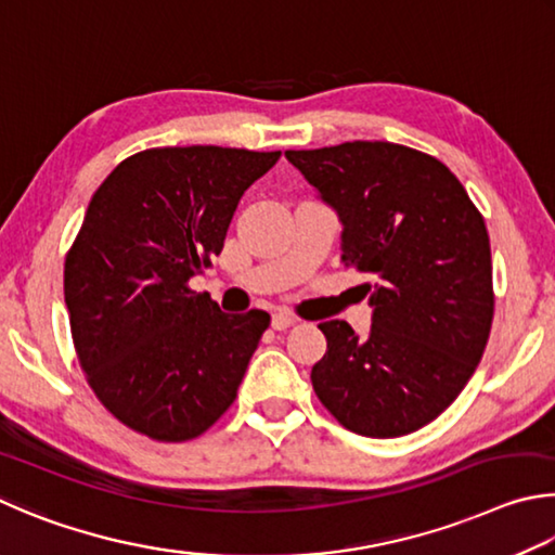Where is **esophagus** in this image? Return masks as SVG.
<instances>
[{
  "label": "esophagus",
  "instance_id": "obj_1",
  "mask_svg": "<svg viewBox=\"0 0 555 555\" xmlns=\"http://www.w3.org/2000/svg\"><path fill=\"white\" fill-rule=\"evenodd\" d=\"M297 322V317L295 314H289V312H275L272 314V328H275V332H285V328H289Z\"/></svg>",
  "mask_w": 555,
  "mask_h": 555
}]
</instances>
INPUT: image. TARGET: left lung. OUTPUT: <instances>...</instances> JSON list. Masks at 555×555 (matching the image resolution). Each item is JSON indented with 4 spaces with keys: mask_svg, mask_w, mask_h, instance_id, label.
I'll return each mask as SVG.
<instances>
[{
    "mask_svg": "<svg viewBox=\"0 0 555 555\" xmlns=\"http://www.w3.org/2000/svg\"><path fill=\"white\" fill-rule=\"evenodd\" d=\"M344 223V266L375 280L371 336L319 324L312 385L348 431L392 439L434 422L468 385L494 314L490 236L461 180L387 141L287 151ZM371 293V285H363Z\"/></svg>",
    "mask_w": 555,
    "mask_h": 555,
    "instance_id": "left-lung-1",
    "label": "left lung"
}]
</instances>
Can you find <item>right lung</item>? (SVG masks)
Returning <instances> with one entry per match:
<instances>
[{
	"mask_svg": "<svg viewBox=\"0 0 555 555\" xmlns=\"http://www.w3.org/2000/svg\"><path fill=\"white\" fill-rule=\"evenodd\" d=\"M280 151L145 149L92 194L65 256L77 361L114 420L153 441L202 436L236 400L270 314H223L190 280Z\"/></svg>",
	"mask_w": 555,
	"mask_h": 555,
	"instance_id": "1",
	"label": "right lung"
}]
</instances>
